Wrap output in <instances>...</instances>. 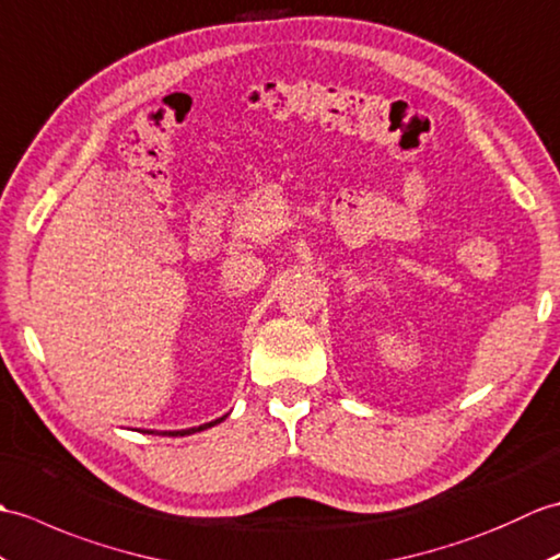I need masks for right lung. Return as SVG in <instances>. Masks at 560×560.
<instances>
[{
	"instance_id": "obj_1",
	"label": "right lung",
	"mask_w": 560,
	"mask_h": 560,
	"mask_svg": "<svg viewBox=\"0 0 560 560\" xmlns=\"http://www.w3.org/2000/svg\"><path fill=\"white\" fill-rule=\"evenodd\" d=\"M222 419H225V417H220V419H215V421H210V424H203V427H198V429H184V431H163V433H167V436H184V433H194V431H203V429L215 427V424H220Z\"/></svg>"
}]
</instances>
